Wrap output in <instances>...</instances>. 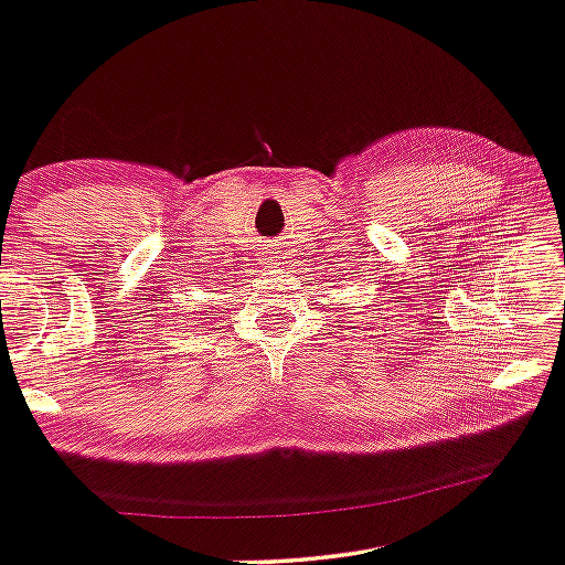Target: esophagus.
Here are the masks:
<instances>
[{
    "label": "esophagus",
    "mask_w": 565,
    "mask_h": 565,
    "mask_svg": "<svg viewBox=\"0 0 565 565\" xmlns=\"http://www.w3.org/2000/svg\"><path fill=\"white\" fill-rule=\"evenodd\" d=\"M266 259H269V264H281L284 256L274 249V252H269V256H266Z\"/></svg>",
    "instance_id": "1"
}]
</instances>
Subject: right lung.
I'll return each mask as SVG.
<instances>
[{"label":"right lung","mask_w":565,"mask_h":565,"mask_svg":"<svg viewBox=\"0 0 565 565\" xmlns=\"http://www.w3.org/2000/svg\"><path fill=\"white\" fill-rule=\"evenodd\" d=\"M220 284V276H214V279H212V286H217Z\"/></svg>","instance_id":"obj_1"}]
</instances>
